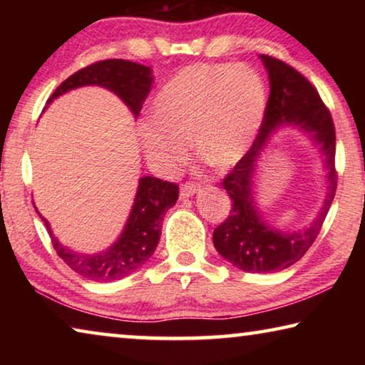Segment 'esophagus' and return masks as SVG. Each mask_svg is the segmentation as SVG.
Listing matches in <instances>:
<instances>
[{
	"label": "esophagus",
	"mask_w": 365,
	"mask_h": 365,
	"mask_svg": "<svg viewBox=\"0 0 365 365\" xmlns=\"http://www.w3.org/2000/svg\"><path fill=\"white\" fill-rule=\"evenodd\" d=\"M200 190V187H197V185H195V183H183L182 187H180V197H190V196H193L196 191Z\"/></svg>",
	"instance_id": "esophagus-1"
}]
</instances>
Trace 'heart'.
I'll return each mask as SVG.
<instances>
[{
  "mask_svg": "<svg viewBox=\"0 0 365 365\" xmlns=\"http://www.w3.org/2000/svg\"><path fill=\"white\" fill-rule=\"evenodd\" d=\"M267 88L245 64H193L170 78L153 103V119L138 125L140 143L154 168L169 172L191 140L209 165L228 168L242 159L261 127Z\"/></svg>",
  "mask_w": 365,
  "mask_h": 365,
  "instance_id": "heart-1",
  "label": "heart"
}]
</instances>
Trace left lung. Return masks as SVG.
Wrapping results in <instances>:
<instances>
[{
  "label": "left lung",
  "mask_w": 365,
  "mask_h": 365,
  "mask_svg": "<svg viewBox=\"0 0 365 365\" xmlns=\"http://www.w3.org/2000/svg\"><path fill=\"white\" fill-rule=\"evenodd\" d=\"M261 59L270 80L265 114L255 143L222 182L233 205L230 215L212 233V242L219 255L235 267L252 274L283 270L306 255L316 242L329 214L338 180L335 169V125L322 98L294 67L267 54H261ZM285 123L299 126L312 135L323 150L327 168L331 170L329 191L318 217L306 231L296 234L275 231L265 225L254 206L252 193V177L260 151L271 132Z\"/></svg>",
  "instance_id": "obj_1"
}]
</instances>
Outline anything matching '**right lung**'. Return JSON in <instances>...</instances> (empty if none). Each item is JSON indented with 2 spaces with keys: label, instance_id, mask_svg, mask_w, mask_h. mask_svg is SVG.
<instances>
[{
  "label": "right lung",
  "instance_id": "right-lung-1",
  "mask_svg": "<svg viewBox=\"0 0 365 365\" xmlns=\"http://www.w3.org/2000/svg\"><path fill=\"white\" fill-rule=\"evenodd\" d=\"M151 69L125 59L98 61L72 73L61 83L48 104L66 91L85 85H100L120 98L137 115L141 104L151 90ZM178 200V185L156 177H141L135 196L132 212L119 240L109 250L98 255H83L61 245L49 228L48 220L41 217L48 228L49 238L58 256L69 267L93 282L120 280L140 269L153 256L159 243L163 217Z\"/></svg>",
  "mask_w": 365,
  "mask_h": 365
}]
</instances>
